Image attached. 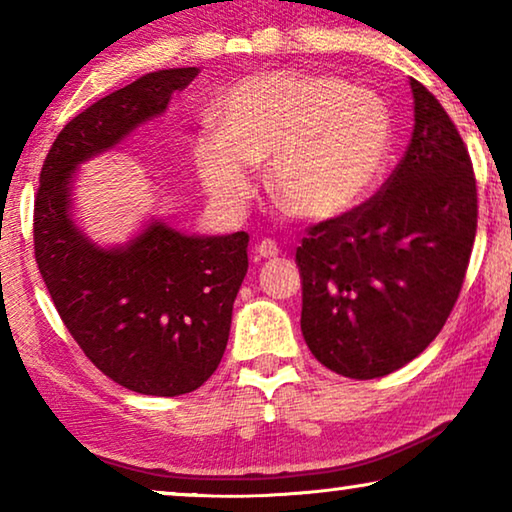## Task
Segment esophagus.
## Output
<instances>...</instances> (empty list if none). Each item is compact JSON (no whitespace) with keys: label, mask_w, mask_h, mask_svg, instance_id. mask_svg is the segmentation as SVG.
I'll list each match as a JSON object with an SVG mask.
<instances>
[{"label":"esophagus","mask_w":512,"mask_h":512,"mask_svg":"<svg viewBox=\"0 0 512 512\" xmlns=\"http://www.w3.org/2000/svg\"><path fill=\"white\" fill-rule=\"evenodd\" d=\"M256 254L261 258H275L279 256V247L275 240H261L256 244Z\"/></svg>","instance_id":"34e87169"}]
</instances>
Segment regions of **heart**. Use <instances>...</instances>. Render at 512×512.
<instances>
[{
    "instance_id": "1",
    "label": "heart",
    "mask_w": 512,
    "mask_h": 512,
    "mask_svg": "<svg viewBox=\"0 0 512 512\" xmlns=\"http://www.w3.org/2000/svg\"><path fill=\"white\" fill-rule=\"evenodd\" d=\"M216 130L193 139L205 193L237 209L268 160V188L296 219L335 221L359 209L387 170L394 118L370 88L338 76L270 72L235 83L214 111Z\"/></svg>"
}]
</instances>
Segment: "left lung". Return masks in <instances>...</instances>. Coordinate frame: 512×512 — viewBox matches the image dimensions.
<instances>
[{
    "label": "left lung",
    "instance_id": "1",
    "mask_svg": "<svg viewBox=\"0 0 512 512\" xmlns=\"http://www.w3.org/2000/svg\"><path fill=\"white\" fill-rule=\"evenodd\" d=\"M415 130L382 191L307 230L300 328L314 359L352 380L403 368L445 326L478 228L473 165L457 128L410 79Z\"/></svg>",
    "mask_w": 512,
    "mask_h": 512
}]
</instances>
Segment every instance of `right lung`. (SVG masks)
Instances as JSON below:
<instances>
[{"label": "right lung", "instance_id": "right-lung-1", "mask_svg": "<svg viewBox=\"0 0 512 512\" xmlns=\"http://www.w3.org/2000/svg\"><path fill=\"white\" fill-rule=\"evenodd\" d=\"M198 72L139 76L74 116L48 151L34 200V256L60 319L104 375L146 396L188 394L219 368L249 235H186L153 216L132 240L100 247L76 226L72 191L79 165L163 116Z\"/></svg>", "mask_w": 512, "mask_h": 512}]
</instances>
